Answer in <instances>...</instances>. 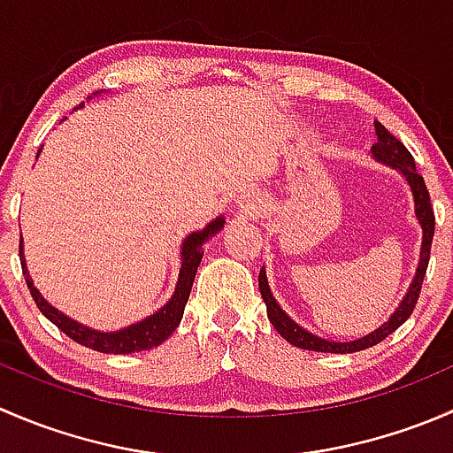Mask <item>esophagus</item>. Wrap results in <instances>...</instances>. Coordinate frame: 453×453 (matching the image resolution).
<instances>
[{
	"mask_svg": "<svg viewBox=\"0 0 453 453\" xmlns=\"http://www.w3.org/2000/svg\"><path fill=\"white\" fill-rule=\"evenodd\" d=\"M241 210H243L245 214H254L256 210H258V203H256L254 199H243L241 201Z\"/></svg>",
	"mask_w": 453,
	"mask_h": 453,
	"instance_id": "1",
	"label": "esophagus"
}]
</instances>
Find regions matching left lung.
I'll return each instance as SVG.
<instances>
[{
    "mask_svg": "<svg viewBox=\"0 0 453 453\" xmlns=\"http://www.w3.org/2000/svg\"><path fill=\"white\" fill-rule=\"evenodd\" d=\"M374 129H377V144H372V157L377 162L386 164V166L396 168L401 175L405 177L408 181L410 190H412L414 197V214H417V221L423 230V241H421V256H418V267L417 273L412 278V285H410L408 294L403 296V300L399 303L396 311L388 318V322H383L381 326L374 328L372 333L368 335L359 337L355 342H333V340H324V337L313 335L309 333L307 328H303L300 324H296L294 319L289 318L285 311L280 309V304L276 303L273 298L272 289L267 285V276H265V267L260 269L258 273V289L260 296H263L265 304H267V318L272 322V326L285 337L289 344L298 346V349L304 350H315V353H357V350L370 349V346L379 344L381 340H386L390 333H395L405 319L410 318L417 307L418 294H421L423 287V278L425 272H427V263H429V250H432V239H434V208L432 201H429V193L427 186H425L423 177L417 173V166H414V157L410 155V150L401 144L381 122H374Z\"/></svg>",
    "mask_w": 453,
    "mask_h": 453,
    "instance_id": "1",
    "label": "left lung"
}]
</instances>
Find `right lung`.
Segmentation results:
<instances>
[{
  "instance_id": "add662e5",
  "label": "right lung",
  "mask_w": 453,
  "mask_h": 453,
  "mask_svg": "<svg viewBox=\"0 0 453 453\" xmlns=\"http://www.w3.org/2000/svg\"><path fill=\"white\" fill-rule=\"evenodd\" d=\"M41 150V149H39ZM39 155V153H36ZM226 219L217 217L214 221H210L203 230L193 232L184 239L181 243V267L180 276H177L175 291H173L171 300L164 304L159 311H155L149 318L140 319V322L131 324V326L120 328V331L103 333L96 331V328L85 326V324L76 322V319L67 318L65 313H61L58 309H54L43 296L39 294V289L32 282L28 267H26L24 258V248L19 245V258H21V269H24L26 282H28L30 296L35 298L39 311L54 324V326L61 328L67 337H72L79 344L87 346L91 350H98V353H109V355H127V353H138V350H149L155 349V346L162 344L164 340L171 337V333L175 331L177 324L181 322V315H184V307L188 303L190 289H193L195 273H197V267L201 263V256H203V243L214 236L217 232H221Z\"/></svg>"
}]
</instances>
